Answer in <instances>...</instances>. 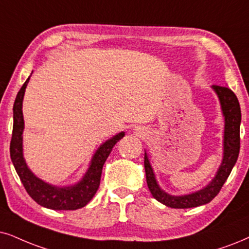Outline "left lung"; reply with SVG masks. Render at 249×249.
Instances as JSON below:
<instances>
[{
	"label": "left lung",
	"instance_id": "1",
	"mask_svg": "<svg viewBox=\"0 0 249 249\" xmlns=\"http://www.w3.org/2000/svg\"><path fill=\"white\" fill-rule=\"evenodd\" d=\"M212 89L215 92L221 106V111L224 118V131H223V156L222 162L217 169L215 176L206 186L200 190L190 192L186 194L172 195L160 186L155 171L150 163L148 153L144 150V171L146 180L150 193L155 199L170 208L185 209L193 208L206 204L218 194L226 179L231 174L232 169L238 160L240 149V123L241 110L235 94L229 87L215 86Z\"/></svg>",
	"mask_w": 249,
	"mask_h": 249
}]
</instances>
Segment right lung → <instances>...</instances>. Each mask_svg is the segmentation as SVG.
<instances>
[{
    "label": "right lung",
    "mask_w": 249,
    "mask_h": 249,
    "mask_svg": "<svg viewBox=\"0 0 249 249\" xmlns=\"http://www.w3.org/2000/svg\"><path fill=\"white\" fill-rule=\"evenodd\" d=\"M31 75L21 86L14 103V127H12V138L10 143V157L12 164L15 166L17 175L19 176L25 190L40 206L53 210L80 209L86 206L95 195L97 188L100 186L102 168L105 165V162L108 159L109 154L111 153L115 144L124 137L125 132H119L97 147L95 153L93 154L92 159H90L86 172L79 180L73 182V184L55 185L39 178L36 175H34V172L27 165L26 160L24 157L23 148V133L25 128L23 100L25 89H26Z\"/></svg>",
    "instance_id": "1"
}]
</instances>
